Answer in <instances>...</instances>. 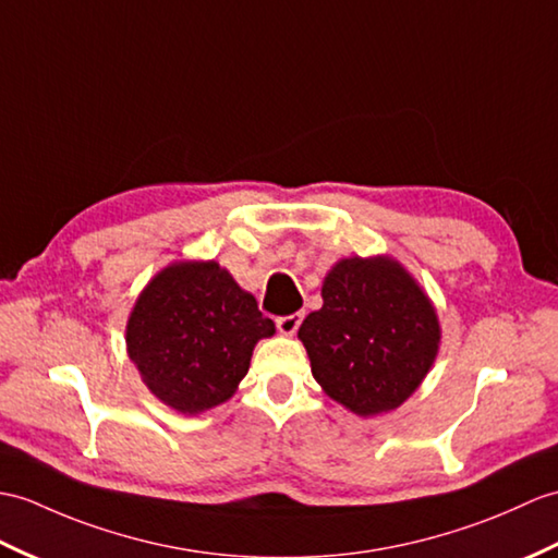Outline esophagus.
<instances>
[{
    "mask_svg": "<svg viewBox=\"0 0 558 558\" xmlns=\"http://www.w3.org/2000/svg\"><path fill=\"white\" fill-rule=\"evenodd\" d=\"M302 320H304V311H296V314L276 318V326H278V330H280L282 335H294L296 328L302 326Z\"/></svg>",
    "mask_w": 558,
    "mask_h": 558,
    "instance_id": "1",
    "label": "esophagus"
}]
</instances>
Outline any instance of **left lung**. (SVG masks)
<instances>
[{
  "label": "left lung",
  "mask_w": 558,
  "mask_h": 558,
  "mask_svg": "<svg viewBox=\"0 0 558 558\" xmlns=\"http://www.w3.org/2000/svg\"><path fill=\"white\" fill-rule=\"evenodd\" d=\"M311 373L359 416L397 409L430 371L439 326L430 300L392 258H344L323 282V306L300 328Z\"/></svg>",
  "instance_id": "obj_1"
}]
</instances>
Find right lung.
Instances as JSON below:
<instances>
[{
  "instance_id": "right-lung-1",
  "label": "right lung",
  "mask_w": 558,
  "mask_h": 558,
  "mask_svg": "<svg viewBox=\"0 0 558 558\" xmlns=\"http://www.w3.org/2000/svg\"><path fill=\"white\" fill-rule=\"evenodd\" d=\"M274 332V320L216 262L173 264L140 294L128 354L163 404L199 413L232 397L254 344Z\"/></svg>"
}]
</instances>
